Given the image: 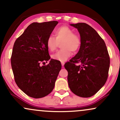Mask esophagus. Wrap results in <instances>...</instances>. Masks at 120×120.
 Masks as SVG:
<instances>
[{
    "instance_id": "34e87169",
    "label": "esophagus",
    "mask_w": 120,
    "mask_h": 120,
    "mask_svg": "<svg viewBox=\"0 0 120 120\" xmlns=\"http://www.w3.org/2000/svg\"><path fill=\"white\" fill-rule=\"evenodd\" d=\"M61 65H62V66H64V64H65V63L64 61H61Z\"/></svg>"
}]
</instances>
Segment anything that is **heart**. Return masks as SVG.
<instances>
[{
	"mask_svg": "<svg viewBox=\"0 0 120 120\" xmlns=\"http://www.w3.org/2000/svg\"><path fill=\"white\" fill-rule=\"evenodd\" d=\"M55 37L50 35L46 39V44L50 51L56 49L59 43L62 48L51 55V58L60 61H64L70 56L72 51L77 52L81 45V39L79 35L74 33L71 28L64 25L57 28L54 31Z\"/></svg>",
	"mask_w": 120,
	"mask_h": 120,
	"instance_id": "b5f03b06",
	"label": "heart"
}]
</instances>
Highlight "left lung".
I'll return each mask as SVG.
<instances>
[{
    "mask_svg": "<svg viewBox=\"0 0 120 120\" xmlns=\"http://www.w3.org/2000/svg\"><path fill=\"white\" fill-rule=\"evenodd\" d=\"M78 29L81 45L64 67L71 91L82 98L96 94L107 81L110 59L105 42L96 31L84 22L70 24Z\"/></svg>",
    "mask_w": 120,
    "mask_h": 120,
    "instance_id": "1",
    "label": "left lung"
}]
</instances>
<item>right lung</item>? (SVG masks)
<instances>
[{
  "instance_id": "right-lung-1",
  "label": "right lung",
  "mask_w": 120,
  "mask_h": 120,
  "mask_svg": "<svg viewBox=\"0 0 120 120\" xmlns=\"http://www.w3.org/2000/svg\"><path fill=\"white\" fill-rule=\"evenodd\" d=\"M58 24L57 21L33 22L14 42L11 65L18 87L31 98H41L49 95L55 86L61 65L50 59L46 39Z\"/></svg>"
}]
</instances>
